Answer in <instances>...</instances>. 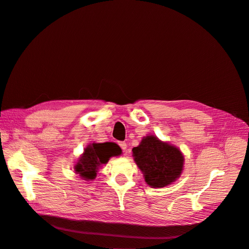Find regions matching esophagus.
Masks as SVG:
<instances>
[{"label": "esophagus", "mask_w": 249, "mask_h": 249, "mask_svg": "<svg viewBox=\"0 0 249 249\" xmlns=\"http://www.w3.org/2000/svg\"><path fill=\"white\" fill-rule=\"evenodd\" d=\"M119 146L122 147V149L124 152V150L126 149V143L125 142H119Z\"/></svg>", "instance_id": "esophagus-1"}]
</instances>
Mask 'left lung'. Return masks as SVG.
<instances>
[{
  "label": "left lung",
  "mask_w": 249,
  "mask_h": 249,
  "mask_svg": "<svg viewBox=\"0 0 249 249\" xmlns=\"http://www.w3.org/2000/svg\"><path fill=\"white\" fill-rule=\"evenodd\" d=\"M133 157L147 185L163 188L182 175L184 156L175 145L163 142L154 135L143 137L133 149Z\"/></svg>",
  "instance_id": "1"
}]
</instances>
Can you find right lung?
Here are the masks:
<instances>
[{
  "label": "right lung",
  "instance_id": "1",
  "mask_svg": "<svg viewBox=\"0 0 249 249\" xmlns=\"http://www.w3.org/2000/svg\"><path fill=\"white\" fill-rule=\"evenodd\" d=\"M122 149L114 142L91 143L86 146L84 153L81 155L74 171L86 180H92L96 178L97 170L103 164H107L111 157L119 156Z\"/></svg>",
  "mask_w": 249,
  "mask_h": 249
}]
</instances>
